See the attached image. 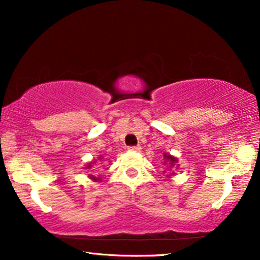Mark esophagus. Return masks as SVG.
Instances as JSON below:
<instances>
[{
	"label": "esophagus",
	"mask_w": 260,
	"mask_h": 260,
	"mask_svg": "<svg viewBox=\"0 0 260 260\" xmlns=\"http://www.w3.org/2000/svg\"><path fill=\"white\" fill-rule=\"evenodd\" d=\"M129 150L130 151H140L141 150V147H140V145H135V147H129Z\"/></svg>",
	"instance_id": "obj_1"
}]
</instances>
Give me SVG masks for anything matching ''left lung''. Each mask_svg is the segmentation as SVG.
<instances>
[{
	"instance_id": "1",
	"label": "left lung",
	"mask_w": 260,
	"mask_h": 260,
	"mask_svg": "<svg viewBox=\"0 0 260 260\" xmlns=\"http://www.w3.org/2000/svg\"><path fill=\"white\" fill-rule=\"evenodd\" d=\"M163 165L166 167L165 172L163 173L168 172V174L166 175L167 179H172V176L175 175L174 170H175V168L176 169L179 168V165H177V157L168 154V152H163Z\"/></svg>"
}]
</instances>
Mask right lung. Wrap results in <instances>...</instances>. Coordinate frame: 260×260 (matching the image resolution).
Wrapping results in <instances>:
<instances>
[{
    "label": "right lung",
    "mask_w": 260,
    "mask_h": 260,
    "mask_svg": "<svg viewBox=\"0 0 260 260\" xmlns=\"http://www.w3.org/2000/svg\"><path fill=\"white\" fill-rule=\"evenodd\" d=\"M103 158V156H99V157L97 158V159H102ZM95 163H97V161H95V159H92L91 162H88L87 165H86V167H85V169L86 170H92V172H94L95 170V168L93 169V166L95 165ZM88 177H90V179L92 180V181H94V182H98V181H102V177L99 176V175H93V174H90V175H88Z\"/></svg>",
    "instance_id": "right-lung-1"
}]
</instances>
